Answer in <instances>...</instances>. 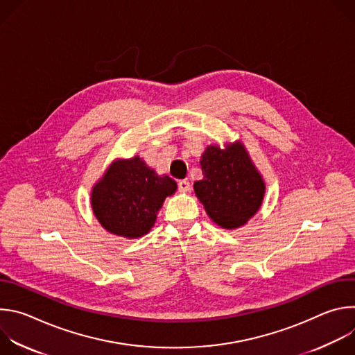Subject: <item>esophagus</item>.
I'll list each match as a JSON object with an SVG mask.
<instances>
[{"label": "esophagus", "mask_w": 355, "mask_h": 355, "mask_svg": "<svg viewBox=\"0 0 355 355\" xmlns=\"http://www.w3.org/2000/svg\"><path fill=\"white\" fill-rule=\"evenodd\" d=\"M189 189H191V184H189L188 181L182 180V181L178 182V191H180V192H188Z\"/></svg>", "instance_id": "esophagus-1"}]
</instances>
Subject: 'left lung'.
Instances as JSON below:
<instances>
[{
	"mask_svg": "<svg viewBox=\"0 0 355 355\" xmlns=\"http://www.w3.org/2000/svg\"><path fill=\"white\" fill-rule=\"evenodd\" d=\"M199 163L204 178L193 191L208 216L227 230L244 226L263 205L266 181L243 141L211 144Z\"/></svg>",
	"mask_w": 355,
	"mask_h": 355,
	"instance_id": "1",
	"label": "left lung"
}]
</instances>
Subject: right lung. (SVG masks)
<instances>
[{
	"mask_svg": "<svg viewBox=\"0 0 355 355\" xmlns=\"http://www.w3.org/2000/svg\"><path fill=\"white\" fill-rule=\"evenodd\" d=\"M177 191V182L159 175L139 156L116 159L91 189L94 216L107 232L137 239L155 226L167 196Z\"/></svg>",
	"mask_w": 355,
	"mask_h": 355,
	"instance_id": "1",
	"label": "right lung"
}]
</instances>
